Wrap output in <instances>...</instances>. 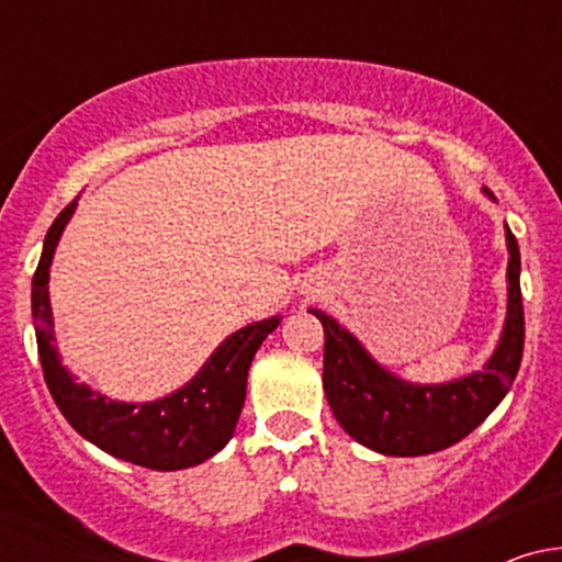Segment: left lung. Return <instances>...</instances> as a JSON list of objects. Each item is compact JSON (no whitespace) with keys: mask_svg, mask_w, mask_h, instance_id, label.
<instances>
[{"mask_svg":"<svg viewBox=\"0 0 562 562\" xmlns=\"http://www.w3.org/2000/svg\"><path fill=\"white\" fill-rule=\"evenodd\" d=\"M488 198H494L492 192ZM507 237V317L492 359L473 375L438 385L406 383L380 367L346 327L319 308H308L325 327V385L335 420L353 441L389 457H420L462 441L496 409L524 359V299L520 250Z\"/></svg>","mask_w":562,"mask_h":562,"instance_id":"8db88e82","label":"left lung"}]
</instances>
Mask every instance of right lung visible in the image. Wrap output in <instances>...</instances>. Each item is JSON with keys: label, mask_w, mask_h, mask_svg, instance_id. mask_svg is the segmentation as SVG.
Segmentation results:
<instances>
[{"label": "right lung", "mask_w": 562, "mask_h": 562, "mask_svg": "<svg viewBox=\"0 0 562 562\" xmlns=\"http://www.w3.org/2000/svg\"><path fill=\"white\" fill-rule=\"evenodd\" d=\"M79 200V198H76ZM76 200L60 211L44 237L42 259L31 282V312L44 380L57 409L79 436L108 454L150 470H184L200 465L227 447L240 420L245 385L256 351L282 317H269L232 333L200 367L190 383L156 402L126 404L105 398L79 383L63 367L55 346L49 306V267L63 229L76 211Z\"/></svg>", "instance_id": "obj_1"}]
</instances>
